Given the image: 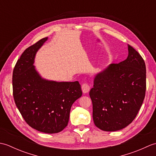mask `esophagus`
<instances>
[{
  "label": "esophagus",
  "mask_w": 156,
  "mask_h": 156,
  "mask_svg": "<svg viewBox=\"0 0 156 156\" xmlns=\"http://www.w3.org/2000/svg\"><path fill=\"white\" fill-rule=\"evenodd\" d=\"M90 86H89L88 83H84L82 85V90L84 93H87V92H88V91L90 90Z\"/></svg>",
  "instance_id": "obj_1"
}]
</instances>
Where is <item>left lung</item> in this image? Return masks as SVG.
Instances as JSON below:
<instances>
[{"label": "left lung", "mask_w": 156, "mask_h": 156, "mask_svg": "<svg viewBox=\"0 0 156 156\" xmlns=\"http://www.w3.org/2000/svg\"><path fill=\"white\" fill-rule=\"evenodd\" d=\"M128 56L111 64L94 79L90 91L94 125L105 131H115L136 117L146 90V68L140 54L128 45Z\"/></svg>", "instance_id": "1"}]
</instances>
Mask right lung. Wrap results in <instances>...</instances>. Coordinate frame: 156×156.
<instances>
[{
	"mask_svg": "<svg viewBox=\"0 0 156 156\" xmlns=\"http://www.w3.org/2000/svg\"><path fill=\"white\" fill-rule=\"evenodd\" d=\"M48 37L43 38L23 53L12 73L13 97L26 122L45 133H57L68 125L72 104L80 98V84L43 78L35 69L34 59Z\"/></svg>",
	"mask_w": 156,
	"mask_h": 156,
	"instance_id": "right-lung-1",
	"label": "right lung"
}]
</instances>
